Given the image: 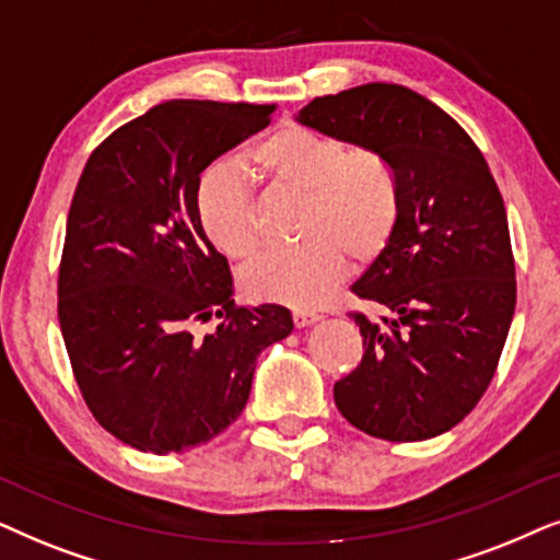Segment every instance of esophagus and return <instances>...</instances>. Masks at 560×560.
<instances>
[{
  "instance_id": "esophagus-1",
  "label": "esophagus",
  "mask_w": 560,
  "mask_h": 560,
  "mask_svg": "<svg viewBox=\"0 0 560 560\" xmlns=\"http://www.w3.org/2000/svg\"><path fill=\"white\" fill-rule=\"evenodd\" d=\"M319 323V315L317 312H310V310H294V325L296 327H310Z\"/></svg>"
}]
</instances>
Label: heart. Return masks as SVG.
Segmentation results:
<instances>
[{
  "label": "heart",
  "mask_w": 560,
  "mask_h": 560,
  "mask_svg": "<svg viewBox=\"0 0 560 560\" xmlns=\"http://www.w3.org/2000/svg\"><path fill=\"white\" fill-rule=\"evenodd\" d=\"M260 174L307 194L300 233L304 243L273 248L243 268V292L260 302L317 307L353 264L384 250L399 220V189L392 168L369 148L302 125H284L250 148ZM197 218L214 248L248 258L258 245L256 207L248 184L225 163L202 176Z\"/></svg>",
  "instance_id": "heart-1"
}]
</instances>
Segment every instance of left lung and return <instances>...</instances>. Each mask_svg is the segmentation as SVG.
I'll use <instances>...</instances> for the list:
<instances>
[{
  "label": "left lung",
  "instance_id": "8db88e82",
  "mask_svg": "<svg viewBox=\"0 0 560 560\" xmlns=\"http://www.w3.org/2000/svg\"><path fill=\"white\" fill-rule=\"evenodd\" d=\"M294 119L378 153L399 189L389 243L350 287L386 315H353L363 358L335 405L382 441L443 435L487 392L517 300L494 176L456 119L399 84L317 96Z\"/></svg>",
  "mask_w": 560,
  "mask_h": 560
}]
</instances>
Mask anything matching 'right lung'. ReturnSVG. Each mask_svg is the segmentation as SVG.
<instances>
[{"label":"right lung","mask_w":560,"mask_h":560,"mask_svg":"<svg viewBox=\"0 0 560 560\" xmlns=\"http://www.w3.org/2000/svg\"><path fill=\"white\" fill-rule=\"evenodd\" d=\"M276 104L171 100L117 128L73 191L58 323L89 409L117 441L182 453L248 401L260 350L294 330L279 304L235 307L228 258L197 218L199 176ZM219 317L207 336L199 322Z\"/></svg>","instance_id":"obj_1"}]
</instances>
